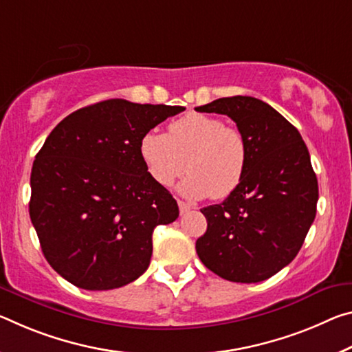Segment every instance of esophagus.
<instances>
[{"mask_svg": "<svg viewBox=\"0 0 352 352\" xmlns=\"http://www.w3.org/2000/svg\"><path fill=\"white\" fill-rule=\"evenodd\" d=\"M178 208H180V214H186L189 210H191V205L183 202V200H178Z\"/></svg>", "mask_w": 352, "mask_h": 352, "instance_id": "esophagus-1", "label": "esophagus"}]
</instances>
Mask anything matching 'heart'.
Returning a JSON list of instances; mask_svg holds the SVG:
<instances>
[{"label": "heart", "mask_w": 352, "mask_h": 352, "mask_svg": "<svg viewBox=\"0 0 352 352\" xmlns=\"http://www.w3.org/2000/svg\"><path fill=\"white\" fill-rule=\"evenodd\" d=\"M139 155L150 178L163 188H169L188 169L189 175L178 191L196 200L230 196L241 185L249 160L243 133L204 113H189L170 122L167 135L156 130L144 133Z\"/></svg>", "instance_id": "obj_1"}]
</instances>
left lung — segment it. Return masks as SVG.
Returning <instances> with one entry per match:
<instances>
[{
    "instance_id": "1",
    "label": "left lung",
    "mask_w": 352,
    "mask_h": 352,
    "mask_svg": "<svg viewBox=\"0 0 352 352\" xmlns=\"http://www.w3.org/2000/svg\"><path fill=\"white\" fill-rule=\"evenodd\" d=\"M196 111L230 117L249 150L241 185L200 210L208 226L196 241L199 258L226 280H266L292 263L315 219L318 180L309 150L296 128L258 98H217Z\"/></svg>"
}]
</instances>
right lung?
Returning <instances> with one entry per match:
<instances>
[{"label":"right lung","instance_id":"right-lung-1","mask_svg":"<svg viewBox=\"0 0 352 352\" xmlns=\"http://www.w3.org/2000/svg\"><path fill=\"white\" fill-rule=\"evenodd\" d=\"M183 106L111 98L67 116L31 170L30 216L50 266L92 292L124 287L152 258V233L178 205L147 174L139 141Z\"/></svg>","mask_w":352,"mask_h":352}]
</instances>
